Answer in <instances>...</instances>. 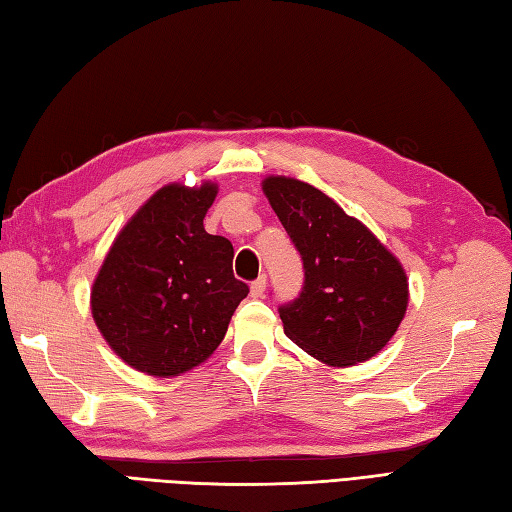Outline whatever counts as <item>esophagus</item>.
Wrapping results in <instances>:
<instances>
[{"mask_svg": "<svg viewBox=\"0 0 512 512\" xmlns=\"http://www.w3.org/2000/svg\"><path fill=\"white\" fill-rule=\"evenodd\" d=\"M265 287H267V278L265 276H258L254 283H252V287H249V291H252L254 298H260V296L265 294Z\"/></svg>", "mask_w": 512, "mask_h": 512, "instance_id": "1", "label": "esophagus"}]
</instances>
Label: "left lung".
<instances>
[{"label": "left lung", "mask_w": 512, "mask_h": 512, "mask_svg": "<svg viewBox=\"0 0 512 512\" xmlns=\"http://www.w3.org/2000/svg\"><path fill=\"white\" fill-rule=\"evenodd\" d=\"M263 190L305 271L300 294L278 307L287 338L331 367L369 360L404 318L409 285L402 265L309 183L269 176Z\"/></svg>", "instance_id": "8db88e82"}]
</instances>
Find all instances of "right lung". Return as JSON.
Here are the masks:
<instances>
[{
  "mask_svg": "<svg viewBox=\"0 0 512 512\" xmlns=\"http://www.w3.org/2000/svg\"><path fill=\"white\" fill-rule=\"evenodd\" d=\"M216 185H168L114 241L92 287V316L110 347L143 373L179 375L221 344L249 287L234 247L205 232Z\"/></svg>",
  "mask_w": 512,
  "mask_h": 512,
  "instance_id": "add662e5",
  "label": "right lung"
}]
</instances>
